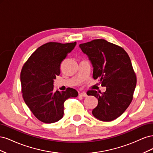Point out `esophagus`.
<instances>
[{
  "label": "esophagus",
  "instance_id": "esophagus-1",
  "mask_svg": "<svg viewBox=\"0 0 153 153\" xmlns=\"http://www.w3.org/2000/svg\"><path fill=\"white\" fill-rule=\"evenodd\" d=\"M80 96H82V97H87V94H86V92H81V93L79 94Z\"/></svg>",
  "mask_w": 153,
  "mask_h": 153
}]
</instances>
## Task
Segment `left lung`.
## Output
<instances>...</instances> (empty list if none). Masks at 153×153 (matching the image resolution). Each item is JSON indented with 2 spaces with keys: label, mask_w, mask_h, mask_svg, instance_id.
Masks as SVG:
<instances>
[{
  "label": "left lung",
  "mask_w": 153,
  "mask_h": 153,
  "mask_svg": "<svg viewBox=\"0 0 153 153\" xmlns=\"http://www.w3.org/2000/svg\"><path fill=\"white\" fill-rule=\"evenodd\" d=\"M93 66L94 79L98 78L106 91H88L98 104L92 110L98 119L108 122L121 115L130 105L137 84V77L130 58L122 47L105 39H94L79 45Z\"/></svg>",
  "instance_id": "obj_1"
}]
</instances>
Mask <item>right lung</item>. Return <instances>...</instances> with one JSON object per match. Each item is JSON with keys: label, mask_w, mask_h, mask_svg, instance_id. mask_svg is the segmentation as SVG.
I'll list each match as a JSON object with an SVG mask.
<instances>
[{"label": "right lung", "mask_w": 153, "mask_h": 153, "mask_svg": "<svg viewBox=\"0 0 153 153\" xmlns=\"http://www.w3.org/2000/svg\"><path fill=\"white\" fill-rule=\"evenodd\" d=\"M76 44H44L23 66L20 74L23 98L34 116L44 123H53L62 119L64 101L78 94L72 88H68L66 91H55L53 85V80L61 73V62Z\"/></svg>", "instance_id": "1"}]
</instances>
